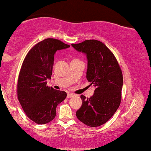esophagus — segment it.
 <instances>
[{
    "label": "esophagus",
    "instance_id": "1",
    "mask_svg": "<svg viewBox=\"0 0 151 151\" xmlns=\"http://www.w3.org/2000/svg\"><path fill=\"white\" fill-rule=\"evenodd\" d=\"M72 97H73V95L72 93H67V97L69 99V98H71Z\"/></svg>",
    "mask_w": 151,
    "mask_h": 151
}]
</instances>
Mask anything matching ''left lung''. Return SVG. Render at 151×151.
I'll list each match as a JSON object with an SVG mask.
<instances>
[{
	"label": "left lung",
	"instance_id": "obj_1",
	"mask_svg": "<svg viewBox=\"0 0 151 151\" xmlns=\"http://www.w3.org/2000/svg\"><path fill=\"white\" fill-rule=\"evenodd\" d=\"M71 46L86 54V78L95 87L90 98L80 96L82 104L76 116L91 127L100 126L111 119L121 104L123 84L121 69L112 52L101 41L90 39Z\"/></svg>",
	"mask_w": 151,
	"mask_h": 151
}]
</instances>
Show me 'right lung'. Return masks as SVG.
Listing matches in <instances>:
<instances>
[{
	"mask_svg": "<svg viewBox=\"0 0 151 151\" xmlns=\"http://www.w3.org/2000/svg\"><path fill=\"white\" fill-rule=\"evenodd\" d=\"M70 45L55 39L37 43L24 60L17 81V97L27 116L43 124L56 116V107L65 100L67 93L46 86L51 79L54 54Z\"/></svg>",
	"mask_w": 151,
	"mask_h": 151,
	"instance_id": "add662e5",
	"label": "right lung"
}]
</instances>
